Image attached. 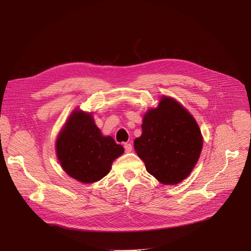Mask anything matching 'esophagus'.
Instances as JSON below:
<instances>
[{"label": "esophagus", "instance_id": "esophagus-1", "mask_svg": "<svg viewBox=\"0 0 251 251\" xmlns=\"http://www.w3.org/2000/svg\"><path fill=\"white\" fill-rule=\"evenodd\" d=\"M124 149H125L126 152H131V151H132V146H131V143H129V142H125L124 143Z\"/></svg>", "mask_w": 251, "mask_h": 251}]
</instances>
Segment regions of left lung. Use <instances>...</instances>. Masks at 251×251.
Listing matches in <instances>:
<instances>
[{
	"label": "left lung",
	"instance_id": "8db88e82",
	"mask_svg": "<svg viewBox=\"0 0 251 251\" xmlns=\"http://www.w3.org/2000/svg\"><path fill=\"white\" fill-rule=\"evenodd\" d=\"M141 128L134 150L148 172L165 185H175L187 178L203 143L191 114L174 99L164 96L157 108L144 115Z\"/></svg>",
	"mask_w": 251,
	"mask_h": 251
}]
</instances>
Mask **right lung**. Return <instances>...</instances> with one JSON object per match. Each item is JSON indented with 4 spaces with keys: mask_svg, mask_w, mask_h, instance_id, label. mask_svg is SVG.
Here are the masks:
<instances>
[{
    "mask_svg": "<svg viewBox=\"0 0 251 251\" xmlns=\"http://www.w3.org/2000/svg\"><path fill=\"white\" fill-rule=\"evenodd\" d=\"M56 152L66 173L88 184L108 175L124 149L113 137L101 134L90 113L75 110L58 135Z\"/></svg>",
    "mask_w": 251,
    "mask_h": 251,
    "instance_id": "right-lung-1",
    "label": "right lung"
}]
</instances>
